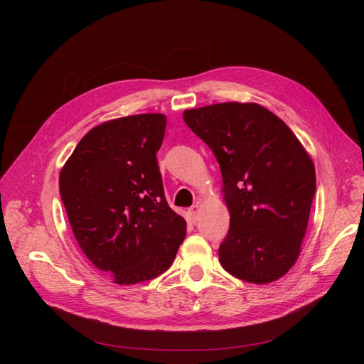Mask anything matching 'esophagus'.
Returning a JSON list of instances; mask_svg holds the SVG:
<instances>
[{
	"instance_id": "1",
	"label": "esophagus",
	"mask_w": 364,
	"mask_h": 364,
	"mask_svg": "<svg viewBox=\"0 0 364 364\" xmlns=\"http://www.w3.org/2000/svg\"><path fill=\"white\" fill-rule=\"evenodd\" d=\"M197 213H199V205H193L190 209H188V214H190V217H191V220L193 222L196 223V217H197Z\"/></svg>"
}]
</instances>
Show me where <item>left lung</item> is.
Here are the masks:
<instances>
[{
    "instance_id": "obj_1",
    "label": "left lung",
    "mask_w": 364,
    "mask_h": 364,
    "mask_svg": "<svg viewBox=\"0 0 364 364\" xmlns=\"http://www.w3.org/2000/svg\"><path fill=\"white\" fill-rule=\"evenodd\" d=\"M183 121L213 150L230 214L218 259L232 277L269 284L301 253L316 193L310 155L290 127L257 103L188 109Z\"/></svg>"
}]
</instances>
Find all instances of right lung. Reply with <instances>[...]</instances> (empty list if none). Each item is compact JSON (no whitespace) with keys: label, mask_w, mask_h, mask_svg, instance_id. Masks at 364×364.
Masks as SVG:
<instances>
[{"label":"right lung","mask_w":364,"mask_h":364,"mask_svg":"<svg viewBox=\"0 0 364 364\" xmlns=\"http://www.w3.org/2000/svg\"><path fill=\"white\" fill-rule=\"evenodd\" d=\"M162 114L106 121L80 139L59 178L77 243L115 284L159 277L176 258L186 222L168 206L156 153Z\"/></svg>","instance_id":"obj_1"}]
</instances>
